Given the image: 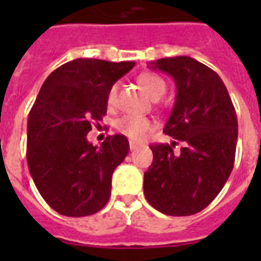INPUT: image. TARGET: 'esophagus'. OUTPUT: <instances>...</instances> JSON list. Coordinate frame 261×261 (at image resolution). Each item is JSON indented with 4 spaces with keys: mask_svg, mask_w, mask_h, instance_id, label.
<instances>
[{
    "mask_svg": "<svg viewBox=\"0 0 261 261\" xmlns=\"http://www.w3.org/2000/svg\"><path fill=\"white\" fill-rule=\"evenodd\" d=\"M139 143L134 142V141H130V149L131 150H135V149H138Z\"/></svg>",
    "mask_w": 261,
    "mask_h": 261,
    "instance_id": "esophagus-1",
    "label": "esophagus"
}]
</instances>
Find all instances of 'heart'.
<instances>
[{"mask_svg":"<svg viewBox=\"0 0 261 261\" xmlns=\"http://www.w3.org/2000/svg\"><path fill=\"white\" fill-rule=\"evenodd\" d=\"M139 84L147 92L151 98H160L167 90V84L160 75L153 73H143L138 77ZM118 97V85H112L107 94V104L108 107H114L116 104ZM116 128L119 133L126 135L130 139H141L147 131L151 128V122L147 118L142 116H134V115H126L116 122Z\"/></svg>","mask_w":261,"mask_h":261,"instance_id":"1","label":"heart"}]
</instances>
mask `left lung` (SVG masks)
<instances>
[{"label": "left lung", "mask_w": 261, "mask_h": 261, "mask_svg": "<svg viewBox=\"0 0 261 261\" xmlns=\"http://www.w3.org/2000/svg\"><path fill=\"white\" fill-rule=\"evenodd\" d=\"M150 67L176 84V101L164 133L181 141L182 147L174 153L173 145H151L153 163L143 174V192L163 214H196L221 192L234 165V106L221 77L196 59L163 58Z\"/></svg>", "instance_id": "left-lung-1"}]
</instances>
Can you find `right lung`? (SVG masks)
Listing matches in <instances>:
<instances>
[{"label": "right lung", "mask_w": 261, "mask_h": 261, "mask_svg": "<svg viewBox=\"0 0 261 261\" xmlns=\"http://www.w3.org/2000/svg\"><path fill=\"white\" fill-rule=\"evenodd\" d=\"M134 62L79 58L59 66L40 88L27 126V163L35 186L51 208L87 217L106 206L112 173L126 159L124 135L88 142L92 124L107 114V94Z\"/></svg>", "instance_id": "add662e5"}]
</instances>
